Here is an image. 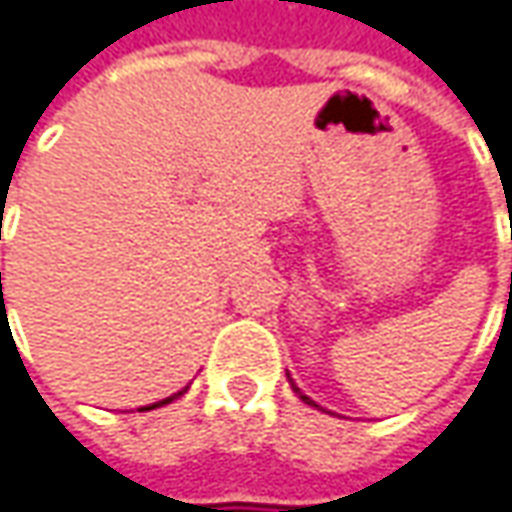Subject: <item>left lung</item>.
Segmentation results:
<instances>
[{
    "label": "left lung",
    "instance_id": "1",
    "mask_svg": "<svg viewBox=\"0 0 512 512\" xmlns=\"http://www.w3.org/2000/svg\"><path fill=\"white\" fill-rule=\"evenodd\" d=\"M292 389H295V392H298V395H300V389L295 387V384H292ZM300 401H306V404H312V407H318V404H315L312 398H306V395H300Z\"/></svg>",
    "mask_w": 512,
    "mask_h": 512
}]
</instances>
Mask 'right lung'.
<instances>
[{"label":"right lung","mask_w":512,"mask_h":512,"mask_svg":"<svg viewBox=\"0 0 512 512\" xmlns=\"http://www.w3.org/2000/svg\"><path fill=\"white\" fill-rule=\"evenodd\" d=\"M0 278H2V275H0ZM183 392H186V389H183ZM183 392H177V395H183ZM177 395H171V398H166V401H160V404H151V407H163V404H168V401H174ZM151 407H145V410H151Z\"/></svg>","instance_id":"1"}]
</instances>
